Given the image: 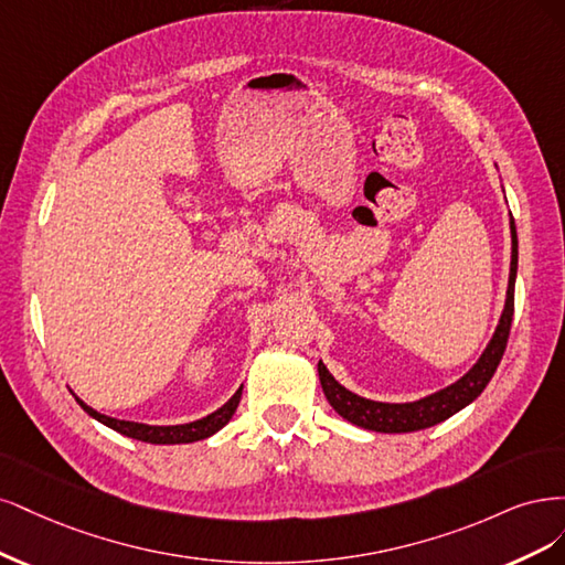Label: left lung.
<instances>
[{"label": "left lung", "instance_id": "8db88e82", "mask_svg": "<svg viewBox=\"0 0 565 565\" xmlns=\"http://www.w3.org/2000/svg\"><path fill=\"white\" fill-rule=\"evenodd\" d=\"M512 225V267H509V288H507V302L504 312L500 319L498 331L490 340L486 352L477 361V366L471 369L465 377H460L455 385L436 392L427 398L413 404H380L371 402V398H361L344 390L340 382L329 373V369L319 361V380L326 398L329 404L356 427L373 429V431H385V434H404V431H417L427 429L436 423L448 420L450 415L462 411L467 404L475 402V398L486 390V385L498 371V363L507 350L509 331H512V317H514V279H516V260H519V242H516V227L514 217L509 221Z\"/></svg>", "mask_w": 565, "mask_h": 565}]
</instances>
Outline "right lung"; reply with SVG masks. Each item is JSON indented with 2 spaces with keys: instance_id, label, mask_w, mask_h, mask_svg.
Listing matches in <instances>:
<instances>
[{
  "instance_id": "1",
  "label": "right lung",
  "mask_w": 565,
  "mask_h": 565,
  "mask_svg": "<svg viewBox=\"0 0 565 565\" xmlns=\"http://www.w3.org/2000/svg\"><path fill=\"white\" fill-rule=\"evenodd\" d=\"M239 398H242V387L236 390V394L225 406L202 417V420H194L188 425H173V427H152V425H140V423H129V420H115V417H107L94 408H88L84 402H79V398L77 402L90 417H96L98 423L113 427L115 431H119L124 436H131V439H138L145 444H192V441L206 439V436L215 434L217 429H223L230 423V417L234 415L236 406H239Z\"/></svg>"
}]
</instances>
